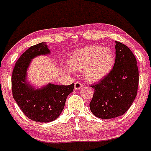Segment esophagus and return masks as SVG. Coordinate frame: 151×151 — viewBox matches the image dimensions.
Returning <instances> with one entry per match:
<instances>
[{"label":"esophagus","mask_w":151,"mask_h":151,"mask_svg":"<svg viewBox=\"0 0 151 151\" xmlns=\"http://www.w3.org/2000/svg\"><path fill=\"white\" fill-rule=\"evenodd\" d=\"M82 86H83V84L80 81L76 82L75 83V86H74V87H75V89H76V90H78V89H80Z\"/></svg>","instance_id":"1"}]
</instances>
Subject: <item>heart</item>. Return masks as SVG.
I'll list each match as a JSON object with an SVG mask.
<instances>
[{
    "instance_id": "1",
    "label": "heart",
    "mask_w": 151,
    "mask_h": 151,
    "mask_svg": "<svg viewBox=\"0 0 151 151\" xmlns=\"http://www.w3.org/2000/svg\"><path fill=\"white\" fill-rule=\"evenodd\" d=\"M114 55L109 47L89 45L76 50L68 61L69 68L74 70H83L84 78L91 82H96L107 76L113 68Z\"/></svg>"
}]
</instances>
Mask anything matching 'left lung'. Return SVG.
Wrapping results in <instances>:
<instances>
[{"label": "left lung", "mask_w": 151, "mask_h": 151, "mask_svg": "<svg viewBox=\"0 0 151 151\" xmlns=\"http://www.w3.org/2000/svg\"><path fill=\"white\" fill-rule=\"evenodd\" d=\"M116 58L112 70L94 88L90 102L93 115L101 119H111L123 115L137 96L138 68L133 53L125 45L115 41Z\"/></svg>", "instance_id": "obj_1"}]
</instances>
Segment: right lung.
<instances>
[{
  "mask_svg": "<svg viewBox=\"0 0 151 151\" xmlns=\"http://www.w3.org/2000/svg\"><path fill=\"white\" fill-rule=\"evenodd\" d=\"M50 53L45 42L30 47L17 61L11 77L14 100L29 119L37 122L55 120L64 109L68 96L74 88V83L69 86L49 83L36 89L27 82V71L31 60Z\"/></svg>",
  "mask_w": 151,
  "mask_h": 151,
  "instance_id": "obj_1",
  "label": "right lung"
}]
</instances>
